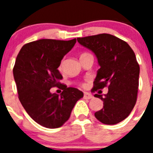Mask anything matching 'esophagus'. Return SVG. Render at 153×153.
<instances>
[{
  "mask_svg": "<svg viewBox=\"0 0 153 153\" xmlns=\"http://www.w3.org/2000/svg\"><path fill=\"white\" fill-rule=\"evenodd\" d=\"M83 98H85V99H92V98H93V95L91 94L90 93H86V92H85V93H84Z\"/></svg>",
  "mask_w": 153,
  "mask_h": 153,
  "instance_id": "obj_1",
  "label": "esophagus"
}]
</instances>
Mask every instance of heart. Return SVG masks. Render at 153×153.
<instances>
[{"mask_svg": "<svg viewBox=\"0 0 153 153\" xmlns=\"http://www.w3.org/2000/svg\"><path fill=\"white\" fill-rule=\"evenodd\" d=\"M82 55H83V54H82ZM61 68H62V63H61V64L59 65V69L61 70Z\"/></svg>", "mask_w": 153, "mask_h": 153, "instance_id": "heart-1", "label": "heart"}]
</instances>
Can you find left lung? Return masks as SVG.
I'll use <instances>...</instances> for the list:
<instances>
[{
    "label": "left lung",
    "mask_w": 153,
    "mask_h": 153,
    "mask_svg": "<svg viewBox=\"0 0 153 153\" xmlns=\"http://www.w3.org/2000/svg\"><path fill=\"white\" fill-rule=\"evenodd\" d=\"M77 40L95 54L100 65L91 91L106 86L109 90L104 97L94 95L103 101V108L94 116L105 125L121 122L133 110L137 98L140 66L135 53L126 41L106 33Z\"/></svg>",
    "instance_id": "1"
}]
</instances>
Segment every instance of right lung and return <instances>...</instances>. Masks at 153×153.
<instances>
[{"mask_svg": "<svg viewBox=\"0 0 153 153\" xmlns=\"http://www.w3.org/2000/svg\"><path fill=\"white\" fill-rule=\"evenodd\" d=\"M76 43V39H42L26 44L20 49L13 67L18 98L27 114L40 126L59 128L69 119L74 105L83 93L61 84L58 67ZM59 85L60 96L50 89Z\"/></svg>", "mask_w": 153, "mask_h": 153, "instance_id": "right-lung-1", "label": "right lung"}]
</instances>
